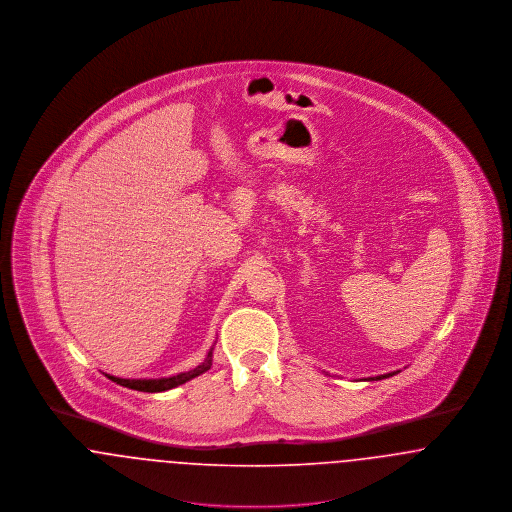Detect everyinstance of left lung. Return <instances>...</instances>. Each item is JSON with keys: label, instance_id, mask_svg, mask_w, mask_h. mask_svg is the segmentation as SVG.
Instances as JSON below:
<instances>
[{"label": "left lung", "instance_id": "left-lung-1", "mask_svg": "<svg viewBox=\"0 0 512 512\" xmlns=\"http://www.w3.org/2000/svg\"><path fill=\"white\" fill-rule=\"evenodd\" d=\"M399 372V370H397ZM397 372H393V374H397ZM393 374H382V376H376V378H370V380H382V378H390V376H393Z\"/></svg>", "mask_w": 512, "mask_h": 512}]
</instances>
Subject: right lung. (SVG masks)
Segmentation results:
<instances>
[{"mask_svg": "<svg viewBox=\"0 0 512 512\" xmlns=\"http://www.w3.org/2000/svg\"><path fill=\"white\" fill-rule=\"evenodd\" d=\"M211 357H213V351H209V355H207V359H205L203 365L195 366L194 370H188V372H180V374L171 376V378H157V380H126V378H117V376H109V374H107V378L113 380V382H117V384H121V386L128 388V390L159 393V391L172 390V388H176V386H182V384H186L188 380H192L195 376L207 372V370L211 368V361H213Z\"/></svg>", "mask_w": 512, "mask_h": 512, "instance_id": "right-lung-1", "label": "right lung"}]
</instances>
